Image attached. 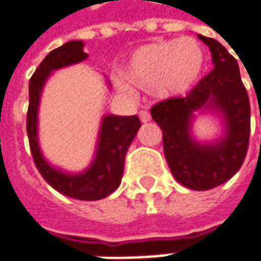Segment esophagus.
<instances>
[{
    "label": "esophagus",
    "instance_id": "obj_1",
    "mask_svg": "<svg viewBox=\"0 0 261 261\" xmlns=\"http://www.w3.org/2000/svg\"><path fill=\"white\" fill-rule=\"evenodd\" d=\"M139 117L140 120H141V122H148L151 120V117H150V114H148L147 111H140Z\"/></svg>",
    "mask_w": 261,
    "mask_h": 261
}]
</instances>
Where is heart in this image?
<instances>
[{"label": "heart", "mask_w": 261, "mask_h": 261, "mask_svg": "<svg viewBox=\"0 0 261 261\" xmlns=\"http://www.w3.org/2000/svg\"><path fill=\"white\" fill-rule=\"evenodd\" d=\"M205 68L202 46L191 37L158 40L140 46L125 59L122 77L140 89H151L159 98H175L196 85ZM122 94H130V86L115 81Z\"/></svg>", "instance_id": "1"}]
</instances>
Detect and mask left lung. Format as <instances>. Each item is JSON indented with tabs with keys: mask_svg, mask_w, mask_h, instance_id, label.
I'll list each match as a JSON object with an SVG mask.
<instances>
[{
	"mask_svg": "<svg viewBox=\"0 0 261 261\" xmlns=\"http://www.w3.org/2000/svg\"><path fill=\"white\" fill-rule=\"evenodd\" d=\"M210 47L214 69L185 98H170L151 107V118L163 131V150L176 180L193 191L225 184L241 167L250 137V101L236 59L220 41L198 34ZM218 113L224 134L212 143L193 137L196 112Z\"/></svg>",
	"mask_w": 261,
	"mask_h": 261,
	"instance_id": "8db88e82",
	"label": "left lung"
}]
</instances>
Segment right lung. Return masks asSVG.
Wrapping results in <instances>:
<instances>
[{
  "mask_svg": "<svg viewBox=\"0 0 261 261\" xmlns=\"http://www.w3.org/2000/svg\"><path fill=\"white\" fill-rule=\"evenodd\" d=\"M84 41L72 40L51 50L33 73L29 84L27 136L34 163L53 189L79 201H98L111 195L121 184L127 150L141 127L137 115H103L94 160L79 173L51 166L39 146V107L44 84L55 70L85 60L88 53L84 51Z\"/></svg>",
  "mask_w": 261,
  "mask_h": 261,
  "instance_id": "right-lung-1",
  "label": "right lung"
}]
</instances>
